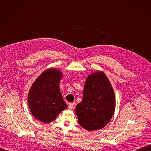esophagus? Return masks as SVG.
Wrapping results in <instances>:
<instances>
[{
	"mask_svg": "<svg viewBox=\"0 0 151 151\" xmlns=\"http://www.w3.org/2000/svg\"><path fill=\"white\" fill-rule=\"evenodd\" d=\"M75 107V106H74V103H69L68 104V108L70 110H73Z\"/></svg>",
	"mask_w": 151,
	"mask_h": 151,
	"instance_id": "obj_1",
	"label": "esophagus"
}]
</instances>
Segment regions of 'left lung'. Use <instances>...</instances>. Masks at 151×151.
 I'll return each instance as SVG.
<instances>
[{"instance_id": "1", "label": "left lung", "mask_w": 151, "mask_h": 151, "mask_svg": "<svg viewBox=\"0 0 151 151\" xmlns=\"http://www.w3.org/2000/svg\"><path fill=\"white\" fill-rule=\"evenodd\" d=\"M115 109L114 89L103 72L90 74L87 78L82 101L76 105L78 123L88 131L101 129L112 118Z\"/></svg>"}]
</instances>
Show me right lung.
Segmentation results:
<instances>
[{"instance_id":"add662e5","label":"right lung","mask_w":151,"mask_h":151,"mask_svg":"<svg viewBox=\"0 0 151 151\" xmlns=\"http://www.w3.org/2000/svg\"><path fill=\"white\" fill-rule=\"evenodd\" d=\"M63 76L56 68H48L32 84L28 95V106L32 115L44 123L53 122L67 106L59 88Z\"/></svg>"}]
</instances>
